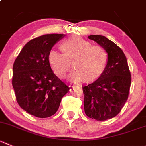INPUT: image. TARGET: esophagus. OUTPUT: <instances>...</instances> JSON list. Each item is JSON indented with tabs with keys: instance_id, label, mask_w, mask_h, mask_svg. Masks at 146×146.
Masks as SVG:
<instances>
[{
	"instance_id": "esophagus-1",
	"label": "esophagus",
	"mask_w": 146,
	"mask_h": 146,
	"mask_svg": "<svg viewBox=\"0 0 146 146\" xmlns=\"http://www.w3.org/2000/svg\"><path fill=\"white\" fill-rule=\"evenodd\" d=\"M74 87H75V86H74V85H69V90L71 91V90H72V89L74 88Z\"/></svg>"
}]
</instances>
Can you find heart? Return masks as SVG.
<instances>
[{"instance_id":"heart-1","label":"heart","mask_w":146,"mask_h":146,"mask_svg":"<svg viewBox=\"0 0 146 146\" xmlns=\"http://www.w3.org/2000/svg\"><path fill=\"white\" fill-rule=\"evenodd\" d=\"M63 53L51 51L48 62L55 74L64 78L71 67V62L74 69L69 78L74 82H87L98 80L106 69L108 54L100 46H92L87 40L79 36H72L61 46Z\"/></svg>"}]
</instances>
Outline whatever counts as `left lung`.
<instances>
[{
    "label": "left lung",
    "mask_w": 146,
    "mask_h": 146,
    "mask_svg": "<svg viewBox=\"0 0 146 146\" xmlns=\"http://www.w3.org/2000/svg\"><path fill=\"white\" fill-rule=\"evenodd\" d=\"M103 47L108 62L103 74L95 82L82 87L86 115L98 121H105L117 115L128 98L131 75L123 50L104 36L90 35Z\"/></svg>",
    "instance_id": "obj_1"
}]
</instances>
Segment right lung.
Instances as JSON below:
<instances>
[{
  "mask_svg": "<svg viewBox=\"0 0 146 146\" xmlns=\"http://www.w3.org/2000/svg\"><path fill=\"white\" fill-rule=\"evenodd\" d=\"M64 34H45L29 41L13 66L12 85L17 102L30 115L46 118L54 115L69 87L53 72L48 54Z\"/></svg>",
  "mask_w": 146,
  "mask_h": 146,
  "instance_id": "add662e5",
  "label": "right lung"
}]
</instances>
